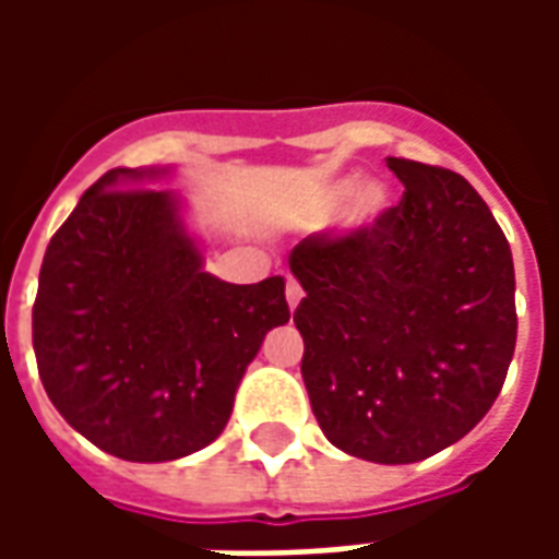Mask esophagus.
<instances>
[{"mask_svg":"<svg viewBox=\"0 0 559 559\" xmlns=\"http://www.w3.org/2000/svg\"><path fill=\"white\" fill-rule=\"evenodd\" d=\"M284 296H287V305H290V308H296V305L302 302V296H305L302 284H299V281L287 278V287H284Z\"/></svg>","mask_w":559,"mask_h":559,"instance_id":"34e87169","label":"esophagus"}]
</instances>
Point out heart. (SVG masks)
<instances>
[{
	"instance_id": "heart-1",
	"label": "heart",
	"mask_w": 559,
	"mask_h": 559,
	"mask_svg": "<svg viewBox=\"0 0 559 559\" xmlns=\"http://www.w3.org/2000/svg\"><path fill=\"white\" fill-rule=\"evenodd\" d=\"M347 209V224L350 227H368L386 215L389 191L380 182H365L356 176H344L338 182L326 185L317 197V212L320 218H332Z\"/></svg>"
}]
</instances>
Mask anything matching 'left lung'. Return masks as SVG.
<instances>
[{
  "instance_id": "left-lung-1",
  "label": "left lung",
  "mask_w": 559,
  "mask_h": 559,
  "mask_svg": "<svg viewBox=\"0 0 559 559\" xmlns=\"http://www.w3.org/2000/svg\"><path fill=\"white\" fill-rule=\"evenodd\" d=\"M399 206L290 251L305 299L302 380L332 445L413 464L491 411L515 353V266L476 188L443 167L386 158Z\"/></svg>"
}]
</instances>
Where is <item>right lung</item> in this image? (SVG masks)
<instances>
[{
    "label": "right lung",
    "instance_id": "right-lung-1",
    "mask_svg": "<svg viewBox=\"0 0 559 559\" xmlns=\"http://www.w3.org/2000/svg\"><path fill=\"white\" fill-rule=\"evenodd\" d=\"M167 173H104L47 245L32 308L56 411L90 443L140 464L212 443L266 332L290 320L281 275H209L182 200L140 188Z\"/></svg>",
    "mask_w": 559,
    "mask_h": 559
}]
</instances>
